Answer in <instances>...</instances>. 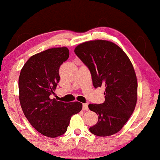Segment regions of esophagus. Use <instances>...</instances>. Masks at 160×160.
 <instances>
[{"mask_svg": "<svg viewBox=\"0 0 160 160\" xmlns=\"http://www.w3.org/2000/svg\"><path fill=\"white\" fill-rule=\"evenodd\" d=\"M88 104L87 103H84V104H83V110H84V111H88Z\"/></svg>", "mask_w": 160, "mask_h": 160, "instance_id": "esophagus-1", "label": "esophagus"}]
</instances>
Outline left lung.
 Segmentation results:
<instances>
[{
	"label": "left lung",
	"mask_w": 160,
	"mask_h": 160,
	"mask_svg": "<svg viewBox=\"0 0 160 160\" xmlns=\"http://www.w3.org/2000/svg\"><path fill=\"white\" fill-rule=\"evenodd\" d=\"M74 52L89 69L94 88L106 87L104 102L88 105L99 117L89 131L99 137L117 133L137 104V81L132 62L121 48L104 40L81 43Z\"/></svg>",
	"instance_id": "1"
}]
</instances>
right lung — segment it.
Wrapping results in <instances>:
<instances>
[{
  "label": "right lung",
  "instance_id": "right-lung-1",
  "mask_svg": "<svg viewBox=\"0 0 160 160\" xmlns=\"http://www.w3.org/2000/svg\"><path fill=\"white\" fill-rule=\"evenodd\" d=\"M68 56L66 47L36 53L24 64L18 79L19 100L24 115L39 133L51 138L64 134L71 118L82 109L80 102L64 103L50 97L59 82L60 66Z\"/></svg>",
  "mask_w": 160,
  "mask_h": 160
}]
</instances>
